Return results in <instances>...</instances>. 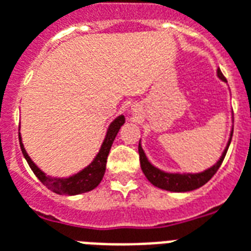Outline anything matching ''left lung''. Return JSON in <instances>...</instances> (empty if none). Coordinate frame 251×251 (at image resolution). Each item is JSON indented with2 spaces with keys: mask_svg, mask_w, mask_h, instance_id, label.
Wrapping results in <instances>:
<instances>
[{
  "mask_svg": "<svg viewBox=\"0 0 251 251\" xmlns=\"http://www.w3.org/2000/svg\"><path fill=\"white\" fill-rule=\"evenodd\" d=\"M217 77L221 81H226L224 78V75L220 72V69H217ZM233 131H230V136H229L228 144L225 147L224 152L221 154L216 164L211 166V168L205 169L204 172L200 173H168L161 170V169L156 168L154 165L148 160L147 154L144 152L141 144H139V154H140V165H141V170L147 176V179L158 188L166 190V191L172 192H187L196 190V188L201 187L203 184H205L211 178H212L216 172L220 168V165L224 161V157L226 154L229 145H230V140H232Z\"/></svg>",
  "mask_w": 251,
  "mask_h": 251,
  "instance_id": "left-lung-1",
  "label": "left lung"
}]
</instances>
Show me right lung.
I'll list each match as a JSON object with an SVG mask.
<instances>
[{
  "mask_svg": "<svg viewBox=\"0 0 251 251\" xmlns=\"http://www.w3.org/2000/svg\"><path fill=\"white\" fill-rule=\"evenodd\" d=\"M124 122H126L124 115H119L112 120L111 124L107 128L103 143L99 148V152L97 153L94 160L91 161L86 168H83L81 172L75 173L71 176H67V178H56V176H47L46 173L40 170L35 165L34 161L31 160L30 156L27 154L26 149L23 147L21 133H19V144H21V149H22V153L26 158L27 164L44 186H47L51 191L56 192L59 195H78V194L94 190L100 183V180L104 176V172H106V162H107V156L110 153V149H111V145Z\"/></svg>",
  "mask_w": 251,
  "mask_h": 251,
  "instance_id": "right-lung-1",
  "label": "right lung"
}]
</instances>
